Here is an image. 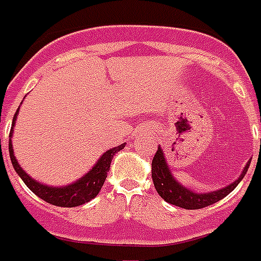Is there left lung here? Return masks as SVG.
Wrapping results in <instances>:
<instances>
[{
	"label": "left lung",
	"mask_w": 261,
	"mask_h": 261,
	"mask_svg": "<svg viewBox=\"0 0 261 261\" xmlns=\"http://www.w3.org/2000/svg\"><path fill=\"white\" fill-rule=\"evenodd\" d=\"M249 164H251V160L247 163L245 168L243 169V173L240 174V177L231 184L223 187L221 190L200 194V192H194L190 188L184 187L173 177L171 169L168 167L163 149L159 146V150L151 161V177H153L155 190L165 202L186 208V210H198V208L210 206V204L218 202V200L225 198L226 195L230 194L231 191L239 186V182L243 180L244 176L247 174Z\"/></svg>",
	"instance_id": "8db88e82"
}]
</instances>
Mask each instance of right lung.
I'll return each mask as SVG.
<instances>
[{"label": "right lung", "mask_w": 261, "mask_h": 261, "mask_svg": "<svg viewBox=\"0 0 261 261\" xmlns=\"http://www.w3.org/2000/svg\"><path fill=\"white\" fill-rule=\"evenodd\" d=\"M20 110V108H18ZM18 110L16 111V114L13 116V122H12V128H10L9 134V155L12 165H13L14 171L17 172V174L21 177V180L25 182V186L30 188L35 195H38L39 198H42L43 200H46L50 204L59 207H77L81 206L84 203H88L93 198L97 196V194L101 190L102 184L106 181L107 173L110 171L111 161L114 159V155L118 153L119 150H122L126 143H122L119 146L114 147L107 150L104 154L100 157L96 165H94L85 176L79 178L77 181L71 182L69 186L65 187H51L46 186L43 182L36 181L35 178H32L30 174H27L20 165H18L16 155L13 153V145H12V134H13V126L16 119H17Z\"/></svg>", "instance_id": "add662e5"}]
</instances>
